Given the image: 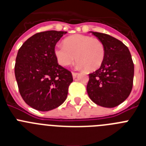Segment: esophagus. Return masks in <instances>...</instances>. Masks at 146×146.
Returning a JSON list of instances; mask_svg holds the SVG:
<instances>
[{
  "instance_id": "obj_1",
  "label": "esophagus",
  "mask_w": 146,
  "mask_h": 146,
  "mask_svg": "<svg viewBox=\"0 0 146 146\" xmlns=\"http://www.w3.org/2000/svg\"><path fill=\"white\" fill-rule=\"evenodd\" d=\"M72 77H73V78H75L76 77H77V75L78 74V73H77V72H72Z\"/></svg>"
}]
</instances>
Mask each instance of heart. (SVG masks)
<instances>
[{
    "label": "heart",
    "instance_id": "1",
    "mask_svg": "<svg viewBox=\"0 0 146 146\" xmlns=\"http://www.w3.org/2000/svg\"><path fill=\"white\" fill-rule=\"evenodd\" d=\"M63 44L56 45L53 50L55 59L61 66L71 65L76 59L78 68L93 72L103 64L105 48L99 38L76 34L66 38Z\"/></svg>",
    "mask_w": 146,
    "mask_h": 146
}]
</instances>
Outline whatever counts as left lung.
Returning a JSON list of instances; mask_svg holds the SVG:
<instances>
[{
	"instance_id": "1",
	"label": "left lung",
	"mask_w": 146,
	"mask_h": 146,
	"mask_svg": "<svg viewBox=\"0 0 146 146\" xmlns=\"http://www.w3.org/2000/svg\"><path fill=\"white\" fill-rule=\"evenodd\" d=\"M100 39L105 57L98 70L89 74L87 92L95 104L112 108L124 102L132 89L134 64L128 47L117 38L90 31Z\"/></svg>"
}]
</instances>
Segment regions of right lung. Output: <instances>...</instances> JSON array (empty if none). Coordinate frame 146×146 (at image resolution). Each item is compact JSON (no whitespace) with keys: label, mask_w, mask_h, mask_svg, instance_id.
Returning <instances> with one entry per match:
<instances>
[{"label":"right lung","mask_w":146,"mask_h":146,"mask_svg":"<svg viewBox=\"0 0 146 146\" xmlns=\"http://www.w3.org/2000/svg\"><path fill=\"white\" fill-rule=\"evenodd\" d=\"M66 31L38 33L18 50L15 73L19 91L30 107L39 111L58 108L67 97L72 75L58 64L55 46Z\"/></svg>","instance_id":"add662e5"}]
</instances>
